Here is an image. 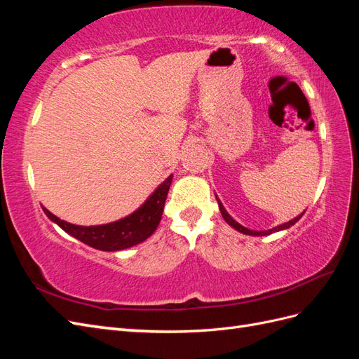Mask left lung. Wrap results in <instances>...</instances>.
Masks as SVG:
<instances>
[{"instance_id":"8db88e82","label":"left lung","mask_w":359,"mask_h":359,"mask_svg":"<svg viewBox=\"0 0 359 359\" xmlns=\"http://www.w3.org/2000/svg\"><path fill=\"white\" fill-rule=\"evenodd\" d=\"M215 199H217V196H215ZM217 202H219V208H220V212H222V215H223V219H224V222L229 224V226H232L235 231H238V232H241V233H244V235H252V236H265V235H271V233H274V232H280V231H285V229H289L290 226H293L295 224L301 217H302V214H299L298 217H295V219H292V220H289L287 223H283V224H278V226H276V227H273V229H268V231H252V229H247V227H244L243 224H240L238 223L236 220H233L232 217L227 214V211L224 210V206H223V203L220 202V199H217Z\"/></svg>"}]
</instances>
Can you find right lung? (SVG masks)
Segmentation results:
<instances>
[{"label": "right lung", "mask_w": 359, "mask_h": 359, "mask_svg": "<svg viewBox=\"0 0 359 359\" xmlns=\"http://www.w3.org/2000/svg\"><path fill=\"white\" fill-rule=\"evenodd\" d=\"M172 178L173 175H169L163 181L135 212L112 223L97 226L72 224L58 219L45 206H41V208L49 220L57 223L64 232L72 235L76 240L93 248L102 250V252H119V250H126L144 243L147 238L156 232L161 220Z\"/></svg>", "instance_id": "right-lung-1"}]
</instances>
